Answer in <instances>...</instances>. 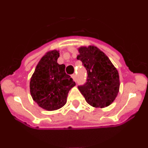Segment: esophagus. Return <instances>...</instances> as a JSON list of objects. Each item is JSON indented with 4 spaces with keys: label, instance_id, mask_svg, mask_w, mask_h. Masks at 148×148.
<instances>
[{
    "label": "esophagus",
    "instance_id": "34e87169",
    "mask_svg": "<svg viewBox=\"0 0 148 148\" xmlns=\"http://www.w3.org/2000/svg\"><path fill=\"white\" fill-rule=\"evenodd\" d=\"M71 77L73 79V81H75V82L76 81V75H75V74H73V75H71Z\"/></svg>",
    "mask_w": 148,
    "mask_h": 148
}]
</instances>
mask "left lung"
I'll list each match as a JSON object with an SVG mask.
<instances>
[{
    "mask_svg": "<svg viewBox=\"0 0 148 148\" xmlns=\"http://www.w3.org/2000/svg\"><path fill=\"white\" fill-rule=\"evenodd\" d=\"M81 60L87 70V79L78 90L86 101L93 108H104L114 101L119 91V72L104 53L97 47L82 46L78 48Z\"/></svg>",
    "mask_w": 148,
    "mask_h": 148,
    "instance_id": "obj_1",
    "label": "left lung"
}]
</instances>
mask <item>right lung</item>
Returning a JSON list of instances; mask_svg holds the SVG:
<instances>
[{
    "mask_svg": "<svg viewBox=\"0 0 148 148\" xmlns=\"http://www.w3.org/2000/svg\"><path fill=\"white\" fill-rule=\"evenodd\" d=\"M59 51H48L40 58L30 78L32 99L40 108L48 111L61 108L66 102L68 92L75 85L65 73V65L57 62Z\"/></svg>",
    "mask_w": 148,
    "mask_h": 148,
    "instance_id": "add662e5",
    "label": "right lung"
}]
</instances>
